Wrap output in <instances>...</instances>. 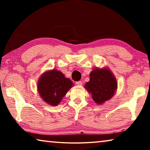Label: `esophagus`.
<instances>
[{"label": "esophagus", "mask_w": 150, "mask_h": 150, "mask_svg": "<svg viewBox=\"0 0 150 150\" xmlns=\"http://www.w3.org/2000/svg\"><path fill=\"white\" fill-rule=\"evenodd\" d=\"M76 84H77V85L81 86V85H83V83L81 82V81H77V82H76Z\"/></svg>", "instance_id": "1"}]
</instances>
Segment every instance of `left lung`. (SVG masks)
<instances>
[{
  "label": "left lung",
  "mask_w": 150,
  "mask_h": 150,
  "mask_svg": "<svg viewBox=\"0 0 150 150\" xmlns=\"http://www.w3.org/2000/svg\"><path fill=\"white\" fill-rule=\"evenodd\" d=\"M117 87V80L115 75L106 67L95 68L90 73L89 81L85 85V88L98 105H102L110 100L115 94Z\"/></svg>",
  "instance_id": "8db88e82"
}]
</instances>
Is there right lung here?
I'll list each match as a JSON object with an SVG mask.
<instances>
[{"label":"right lung","mask_w":150,"mask_h":150,"mask_svg":"<svg viewBox=\"0 0 150 150\" xmlns=\"http://www.w3.org/2000/svg\"><path fill=\"white\" fill-rule=\"evenodd\" d=\"M73 86L69 78L56 69L45 71L38 81L37 88L40 96L49 105L55 106L61 103L67 93Z\"/></svg>","instance_id":"1"}]
</instances>
